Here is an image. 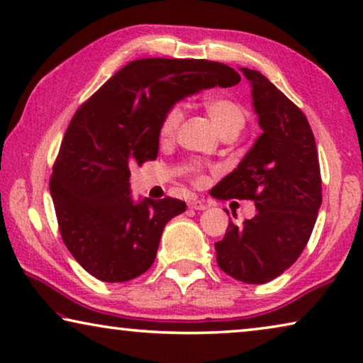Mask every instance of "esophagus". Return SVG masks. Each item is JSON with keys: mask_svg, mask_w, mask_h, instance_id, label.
I'll return each mask as SVG.
<instances>
[{"mask_svg": "<svg viewBox=\"0 0 363 363\" xmlns=\"http://www.w3.org/2000/svg\"><path fill=\"white\" fill-rule=\"evenodd\" d=\"M189 208H192V210H205L207 208V205H205V202L203 200H200V199H191L189 200Z\"/></svg>", "mask_w": 363, "mask_h": 363, "instance_id": "34e87169", "label": "esophagus"}]
</instances>
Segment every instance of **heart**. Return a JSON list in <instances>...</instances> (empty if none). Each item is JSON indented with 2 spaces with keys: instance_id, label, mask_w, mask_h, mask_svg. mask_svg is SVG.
<instances>
[{
  "instance_id": "1",
  "label": "heart",
  "mask_w": 363,
  "mask_h": 363,
  "mask_svg": "<svg viewBox=\"0 0 363 363\" xmlns=\"http://www.w3.org/2000/svg\"><path fill=\"white\" fill-rule=\"evenodd\" d=\"M203 109L213 122L215 128L218 133L231 132V130H240L245 127L246 123V111L238 104V102L231 99H225V97H212L203 102ZM182 118L181 111L177 107H172L166 112L160 125V140L161 142H167L174 137L179 127Z\"/></svg>"
}]
</instances>
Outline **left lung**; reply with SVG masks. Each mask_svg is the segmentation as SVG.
<instances>
[{
  "label": "left lung",
  "mask_w": 363,
  "mask_h": 363,
  "mask_svg": "<svg viewBox=\"0 0 363 363\" xmlns=\"http://www.w3.org/2000/svg\"><path fill=\"white\" fill-rule=\"evenodd\" d=\"M251 84L262 133L235 171L213 189L215 199L252 200L257 213L242 226L230 221L215 242L216 262L245 284H267L305 250L321 207L315 135L303 113L256 69L240 68Z\"/></svg>",
  "instance_id": "8db88e82"
}]
</instances>
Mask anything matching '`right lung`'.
<instances>
[{"label":"right lung","mask_w":363,"mask_h":363,"mask_svg":"<svg viewBox=\"0 0 363 363\" xmlns=\"http://www.w3.org/2000/svg\"><path fill=\"white\" fill-rule=\"evenodd\" d=\"M240 79L218 62L142 58L77 111L53 164L50 196L65 246L86 272L113 284L151 267L166 223L186 212V202H135L130 166L156 160L161 121L177 101Z\"/></svg>","instance_id":"obj_1"}]
</instances>
